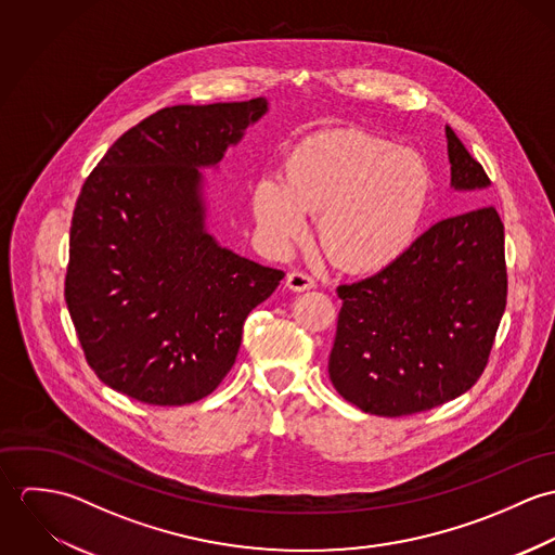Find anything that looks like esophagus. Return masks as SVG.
I'll return each mask as SVG.
<instances>
[{
	"mask_svg": "<svg viewBox=\"0 0 555 555\" xmlns=\"http://www.w3.org/2000/svg\"><path fill=\"white\" fill-rule=\"evenodd\" d=\"M286 284H288V288H293V291H297V293L310 291V288L317 286L314 278H312L310 273H306V271H291V273L286 275Z\"/></svg>",
	"mask_w": 555,
	"mask_h": 555,
	"instance_id": "esophagus-1",
	"label": "esophagus"
}]
</instances>
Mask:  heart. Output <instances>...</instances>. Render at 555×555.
Listing matches in <instances>:
<instances>
[{"instance_id":"heart-1","label":"heart","mask_w":555,"mask_h":555,"mask_svg":"<svg viewBox=\"0 0 555 555\" xmlns=\"http://www.w3.org/2000/svg\"><path fill=\"white\" fill-rule=\"evenodd\" d=\"M429 196V172L414 152L361 130H326L301 141L284 177L251 188L260 233L278 247L301 241L318 218L326 256L350 271L391 262L408 245Z\"/></svg>"}]
</instances>
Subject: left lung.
<instances>
[{
	"instance_id": "left-lung-1",
	"label": "left lung",
	"mask_w": 555,
	"mask_h": 555,
	"mask_svg": "<svg viewBox=\"0 0 555 555\" xmlns=\"http://www.w3.org/2000/svg\"><path fill=\"white\" fill-rule=\"evenodd\" d=\"M447 139L453 188H487V172L451 128ZM506 291L495 207L436 222L383 271L337 286L335 391L378 416L425 412L466 393L487 367Z\"/></svg>"
}]
</instances>
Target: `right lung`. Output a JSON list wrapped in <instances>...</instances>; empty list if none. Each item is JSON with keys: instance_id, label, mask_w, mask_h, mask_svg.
<instances>
[{"instance_id": "obj_1", "label": "right lung", "mask_w": 555, "mask_h": 555, "mask_svg": "<svg viewBox=\"0 0 555 555\" xmlns=\"http://www.w3.org/2000/svg\"><path fill=\"white\" fill-rule=\"evenodd\" d=\"M267 111L249 102L179 104L121 134L82 183L70 227L66 304L89 367L152 405L214 393L247 314L284 271L220 247L205 231L198 166Z\"/></svg>"}]
</instances>
